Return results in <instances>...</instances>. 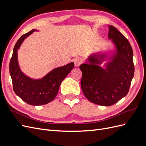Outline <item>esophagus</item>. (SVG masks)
<instances>
[{
    "label": "esophagus",
    "mask_w": 146,
    "mask_h": 146,
    "mask_svg": "<svg viewBox=\"0 0 146 146\" xmlns=\"http://www.w3.org/2000/svg\"><path fill=\"white\" fill-rule=\"evenodd\" d=\"M74 62L76 66H79L82 63V59L79 57H77L74 59Z\"/></svg>",
    "instance_id": "obj_1"
}]
</instances>
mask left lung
Segmentation results:
<instances>
[{
  "mask_svg": "<svg viewBox=\"0 0 146 146\" xmlns=\"http://www.w3.org/2000/svg\"><path fill=\"white\" fill-rule=\"evenodd\" d=\"M108 38L115 46L111 56L100 53L89 56L80 66L82 72L81 88L88 100L97 105L111 106L127 94L135 68L133 50L129 41L113 25H109ZM105 60V68L99 64Z\"/></svg>",
  "mask_w": 146,
  "mask_h": 146,
  "instance_id": "left-lung-1",
  "label": "left lung"
}]
</instances>
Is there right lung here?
Instances as JSON below:
<instances>
[{
    "label": "right lung",
    "mask_w": 146,
    "mask_h": 146,
    "mask_svg": "<svg viewBox=\"0 0 146 146\" xmlns=\"http://www.w3.org/2000/svg\"><path fill=\"white\" fill-rule=\"evenodd\" d=\"M36 30L23 35L13 48L10 62V74L15 94L31 105H42L54 100L61 83L74 67L73 62L54 69L40 79L31 78L21 71L17 60V50L24 39Z\"/></svg>",
    "instance_id": "right-lung-1"
}]
</instances>
